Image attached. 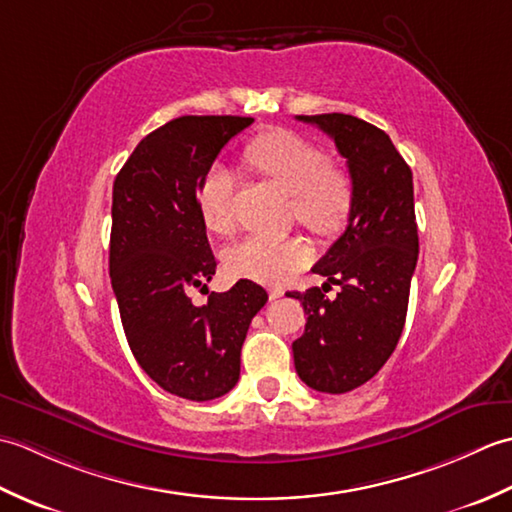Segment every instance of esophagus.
<instances>
[{
  "label": "esophagus",
  "mask_w": 512,
  "mask_h": 512,
  "mask_svg": "<svg viewBox=\"0 0 512 512\" xmlns=\"http://www.w3.org/2000/svg\"><path fill=\"white\" fill-rule=\"evenodd\" d=\"M268 297H270V301H275L279 297H284V290H281V288H270L268 290Z\"/></svg>",
  "instance_id": "1"
}]
</instances>
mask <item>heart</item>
<instances>
[{
	"label": "heart",
	"instance_id": "b5f03b06",
	"mask_svg": "<svg viewBox=\"0 0 512 512\" xmlns=\"http://www.w3.org/2000/svg\"><path fill=\"white\" fill-rule=\"evenodd\" d=\"M246 160L262 176L292 193V215L317 235L341 231L354 204L350 173L328 165L323 149L288 129L257 136L246 147ZM235 176L224 165H213L198 189V209L213 233L233 231ZM310 262V248L297 237L273 239L250 235L226 250L228 275L279 284Z\"/></svg>",
	"mask_w": 512,
	"mask_h": 512
}]
</instances>
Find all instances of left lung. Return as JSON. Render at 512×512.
<instances>
[{
    "instance_id": "left-lung-1",
    "label": "left lung",
    "mask_w": 512,
    "mask_h": 512,
    "mask_svg": "<svg viewBox=\"0 0 512 512\" xmlns=\"http://www.w3.org/2000/svg\"><path fill=\"white\" fill-rule=\"evenodd\" d=\"M297 118L334 140L350 169L354 204L343 235L312 268L342 286L337 299H324L329 284L288 292L308 314L292 354L308 387L345 394L378 374L405 328L418 262L413 178L383 129L350 114Z\"/></svg>"
}]
</instances>
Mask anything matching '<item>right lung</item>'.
<instances>
[{
    "instance_id": "add662e5",
    "label": "right lung",
    "mask_w": 512,
    "mask_h": 512,
    "mask_svg": "<svg viewBox=\"0 0 512 512\" xmlns=\"http://www.w3.org/2000/svg\"><path fill=\"white\" fill-rule=\"evenodd\" d=\"M248 116H180L140 140L112 193L110 279L127 343L145 374L173 396L204 402L239 378L248 325L266 290L239 279L193 306L215 275L198 189ZM209 292V290H206Z\"/></svg>"
}]
</instances>
